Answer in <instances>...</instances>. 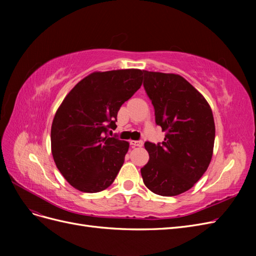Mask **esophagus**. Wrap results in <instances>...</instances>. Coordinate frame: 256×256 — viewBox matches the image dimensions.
<instances>
[{
	"mask_svg": "<svg viewBox=\"0 0 256 256\" xmlns=\"http://www.w3.org/2000/svg\"><path fill=\"white\" fill-rule=\"evenodd\" d=\"M130 144L132 145V146H138V147H140V146H142V145H143V142H142V141H130Z\"/></svg>",
	"mask_w": 256,
	"mask_h": 256,
	"instance_id": "34e87169",
	"label": "esophagus"
}]
</instances>
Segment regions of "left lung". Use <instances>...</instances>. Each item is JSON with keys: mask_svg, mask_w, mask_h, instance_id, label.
Instances as JSON below:
<instances>
[{"mask_svg": "<svg viewBox=\"0 0 256 256\" xmlns=\"http://www.w3.org/2000/svg\"><path fill=\"white\" fill-rule=\"evenodd\" d=\"M144 88L166 132L161 144L145 143L150 160L141 168L145 186L162 196L188 191L210 164L214 144L212 108L180 74L143 70Z\"/></svg>", "mask_w": 256, "mask_h": 256, "instance_id": "8db88e82", "label": "left lung"}]
</instances>
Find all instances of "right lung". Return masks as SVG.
<instances>
[{"label":"right lung","mask_w":256,"mask_h":256,"mask_svg":"<svg viewBox=\"0 0 256 256\" xmlns=\"http://www.w3.org/2000/svg\"><path fill=\"white\" fill-rule=\"evenodd\" d=\"M143 70L94 72L68 92L54 115L51 152L56 168L76 190L95 193L114 182L129 143L110 138L122 104L141 88Z\"/></svg>","instance_id":"obj_1"}]
</instances>
